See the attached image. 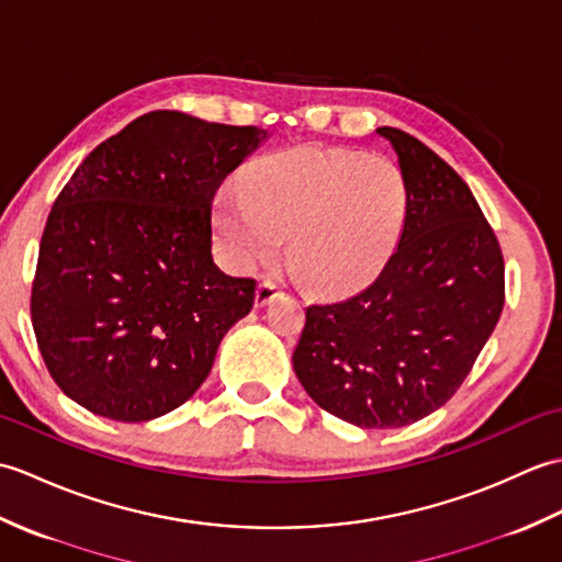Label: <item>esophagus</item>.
Wrapping results in <instances>:
<instances>
[{"instance_id":"34e87169","label":"esophagus","mask_w":562,"mask_h":562,"mask_svg":"<svg viewBox=\"0 0 562 562\" xmlns=\"http://www.w3.org/2000/svg\"><path fill=\"white\" fill-rule=\"evenodd\" d=\"M282 294V290L278 288V282L274 280H262L260 284H258V290H256V306H266V304H270L274 296H280Z\"/></svg>"}]
</instances>
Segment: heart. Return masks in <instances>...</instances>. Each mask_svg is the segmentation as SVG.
<instances>
[{
    "instance_id": "obj_1",
    "label": "heart",
    "mask_w": 562,
    "mask_h": 562,
    "mask_svg": "<svg viewBox=\"0 0 562 562\" xmlns=\"http://www.w3.org/2000/svg\"><path fill=\"white\" fill-rule=\"evenodd\" d=\"M408 186L396 164L360 151L292 149L258 161L241 195L224 193L217 224L241 266L268 260L290 236V266L324 292L350 290L396 248Z\"/></svg>"
}]
</instances>
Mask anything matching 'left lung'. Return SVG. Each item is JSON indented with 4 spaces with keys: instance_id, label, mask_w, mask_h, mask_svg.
<instances>
[{
    "instance_id": "left-lung-1",
    "label": "left lung",
    "mask_w": 562,
    "mask_h": 562,
    "mask_svg": "<svg viewBox=\"0 0 562 562\" xmlns=\"http://www.w3.org/2000/svg\"><path fill=\"white\" fill-rule=\"evenodd\" d=\"M408 186L401 241L374 282L312 304L292 364L326 413L403 427L441 408L469 376L505 306V260L461 176L420 139L379 127Z\"/></svg>"
}]
</instances>
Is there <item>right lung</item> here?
Returning a JSON list of instances; mask_svg holds the SVG:
<instances>
[{
  "mask_svg": "<svg viewBox=\"0 0 562 562\" xmlns=\"http://www.w3.org/2000/svg\"><path fill=\"white\" fill-rule=\"evenodd\" d=\"M258 127L139 115L93 149L47 214L31 321L55 384L83 408L145 423L207 379L254 278L212 260V200Z\"/></svg>",
  "mask_w": 562,
  "mask_h": 562,
  "instance_id": "add662e5",
  "label": "right lung"
}]
</instances>
